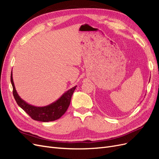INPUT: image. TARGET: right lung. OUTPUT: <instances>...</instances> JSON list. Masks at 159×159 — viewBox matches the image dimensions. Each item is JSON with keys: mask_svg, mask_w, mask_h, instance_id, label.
<instances>
[{"mask_svg": "<svg viewBox=\"0 0 159 159\" xmlns=\"http://www.w3.org/2000/svg\"><path fill=\"white\" fill-rule=\"evenodd\" d=\"M11 81L13 88V96L19 107H20L27 114L29 115L32 119L35 121L42 122L53 121L60 118L68 109L71 96L77 87L74 86V88L67 91L54 103L44 107H36L28 104L18 95L14 84L12 73H11Z\"/></svg>", "mask_w": 159, "mask_h": 159, "instance_id": "obj_1", "label": "right lung"}]
</instances>
